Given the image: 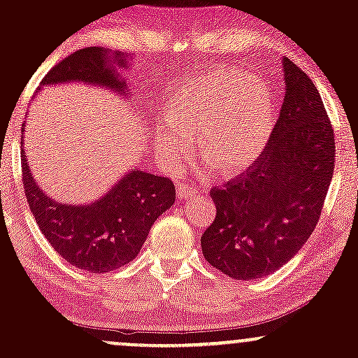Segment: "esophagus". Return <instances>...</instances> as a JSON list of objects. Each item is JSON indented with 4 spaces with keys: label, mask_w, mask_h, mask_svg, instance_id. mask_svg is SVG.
<instances>
[{
    "label": "esophagus",
    "mask_w": 358,
    "mask_h": 358,
    "mask_svg": "<svg viewBox=\"0 0 358 358\" xmlns=\"http://www.w3.org/2000/svg\"><path fill=\"white\" fill-rule=\"evenodd\" d=\"M196 187H193V185H185V183H178L176 185V196H178L180 200H187L190 199V196L196 195Z\"/></svg>",
    "instance_id": "esophagus-1"
}]
</instances>
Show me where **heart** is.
Masks as SVG:
<instances>
[{
    "label": "heart",
    "instance_id": "heart-1",
    "mask_svg": "<svg viewBox=\"0 0 358 358\" xmlns=\"http://www.w3.org/2000/svg\"><path fill=\"white\" fill-rule=\"evenodd\" d=\"M155 126V150L166 168L187 159L195 139L200 156L224 175L248 170L262 155L273 127L269 90L236 69H212L185 82Z\"/></svg>",
    "mask_w": 358,
    "mask_h": 358
}]
</instances>
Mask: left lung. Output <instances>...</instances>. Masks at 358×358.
<instances>
[{
  "label": "left lung",
  "instance_id": "1",
  "mask_svg": "<svg viewBox=\"0 0 358 358\" xmlns=\"http://www.w3.org/2000/svg\"><path fill=\"white\" fill-rule=\"evenodd\" d=\"M285 101L271 138L244 173L210 190L207 262L234 279L268 276L315 231L335 168V134L310 77L287 57Z\"/></svg>",
  "mask_w": 358,
  "mask_h": 358
}]
</instances>
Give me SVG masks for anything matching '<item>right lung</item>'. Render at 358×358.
I'll return each mask as SVG.
<instances>
[{
    "label": "right lung",
    "mask_w": 358,
    "mask_h": 358,
    "mask_svg": "<svg viewBox=\"0 0 358 358\" xmlns=\"http://www.w3.org/2000/svg\"><path fill=\"white\" fill-rule=\"evenodd\" d=\"M113 64L122 65L121 53ZM80 80L126 92L108 52L87 47L71 53L45 76L42 85ZM23 190L40 231L69 264L90 273H109L133 261L155 220L175 202V185L165 176L134 170L97 202L60 203L47 196L31 176L22 151Z\"/></svg>",
    "instance_id": "1"
}]
</instances>
